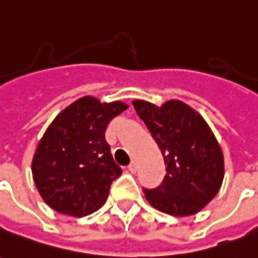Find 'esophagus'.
I'll return each instance as SVG.
<instances>
[{
    "label": "esophagus",
    "instance_id": "1",
    "mask_svg": "<svg viewBox=\"0 0 258 258\" xmlns=\"http://www.w3.org/2000/svg\"><path fill=\"white\" fill-rule=\"evenodd\" d=\"M127 170H129L131 173H136V171H138V164H136V161H132V163L127 166Z\"/></svg>",
    "mask_w": 258,
    "mask_h": 258
}]
</instances>
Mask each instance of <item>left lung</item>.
<instances>
[{"instance_id": "8db88e82", "label": "left lung", "mask_w": 258, "mask_h": 258, "mask_svg": "<svg viewBox=\"0 0 258 258\" xmlns=\"http://www.w3.org/2000/svg\"><path fill=\"white\" fill-rule=\"evenodd\" d=\"M161 150L166 175L156 188H143L156 209L174 216L197 214L218 194L223 180V154L198 112L181 101L156 106L133 101Z\"/></svg>"}]
</instances>
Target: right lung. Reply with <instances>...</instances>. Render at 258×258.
Masks as SVG:
<instances>
[{"mask_svg":"<svg viewBox=\"0 0 258 258\" xmlns=\"http://www.w3.org/2000/svg\"><path fill=\"white\" fill-rule=\"evenodd\" d=\"M127 109L84 97L51 122L35 153L32 174L44 202L60 214L81 218L104 205L122 168L105 140L109 120Z\"/></svg>","mask_w":258,"mask_h":258,"instance_id":"right-lung-1","label":"right lung"}]
</instances>
